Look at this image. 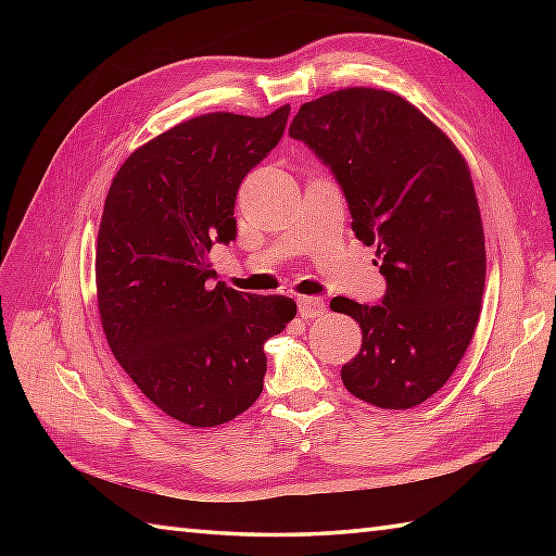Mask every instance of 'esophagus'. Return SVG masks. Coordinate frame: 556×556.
<instances>
[{
  "mask_svg": "<svg viewBox=\"0 0 556 556\" xmlns=\"http://www.w3.org/2000/svg\"><path fill=\"white\" fill-rule=\"evenodd\" d=\"M327 305L323 299H315V296H303L299 299V313L303 320H313V317H320L325 315Z\"/></svg>",
  "mask_w": 556,
  "mask_h": 556,
  "instance_id": "1",
  "label": "esophagus"
}]
</instances>
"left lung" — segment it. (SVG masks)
Returning <instances> with one entry per match:
<instances>
[{"mask_svg":"<svg viewBox=\"0 0 556 556\" xmlns=\"http://www.w3.org/2000/svg\"><path fill=\"white\" fill-rule=\"evenodd\" d=\"M289 136L332 169L387 281L377 305L329 303L363 329L341 382L372 406H418L452 377L480 317L485 236L468 164L420 110L375 88L305 102Z\"/></svg>","mask_w":556,"mask_h":556,"instance_id":"1","label":"left lung"}]
</instances>
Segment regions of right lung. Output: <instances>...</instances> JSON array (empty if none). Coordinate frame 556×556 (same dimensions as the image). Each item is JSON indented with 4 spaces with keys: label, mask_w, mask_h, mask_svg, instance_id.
Masks as SVG:
<instances>
[{
    "label": "right lung",
    "mask_w": 556,
    "mask_h": 556,
    "mask_svg": "<svg viewBox=\"0 0 556 556\" xmlns=\"http://www.w3.org/2000/svg\"><path fill=\"white\" fill-rule=\"evenodd\" d=\"M289 110L174 126L128 155L104 200L96 253L104 337L140 392L193 428L255 404L265 341L296 315L287 296L212 287L207 263L212 245L236 239V193L285 136Z\"/></svg>",
    "instance_id": "1"
}]
</instances>
